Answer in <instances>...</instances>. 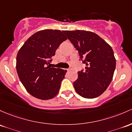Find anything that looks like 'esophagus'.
I'll use <instances>...</instances> for the list:
<instances>
[{
	"label": "esophagus",
	"mask_w": 132,
	"mask_h": 132,
	"mask_svg": "<svg viewBox=\"0 0 132 132\" xmlns=\"http://www.w3.org/2000/svg\"><path fill=\"white\" fill-rule=\"evenodd\" d=\"M71 71V69H67V71L68 72H69Z\"/></svg>",
	"instance_id": "1"
}]
</instances>
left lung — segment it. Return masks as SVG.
I'll use <instances>...</instances> for the list:
<instances>
[{
  "label": "left lung",
  "instance_id": "8db88e82",
  "mask_svg": "<svg viewBox=\"0 0 132 132\" xmlns=\"http://www.w3.org/2000/svg\"><path fill=\"white\" fill-rule=\"evenodd\" d=\"M78 51L86 70L79 71L73 82L75 90L85 98H95L108 87L113 79L116 59L112 48L105 40L91 31H63Z\"/></svg>",
  "mask_w": 132,
  "mask_h": 132
}]
</instances>
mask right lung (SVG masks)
I'll return each mask as SVG.
<instances>
[{"instance_id": "add662e5", "label": "right lung", "mask_w": 132, "mask_h": 132, "mask_svg": "<svg viewBox=\"0 0 132 132\" xmlns=\"http://www.w3.org/2000/svg\"><path fill=\"white\" fill-rule=\"evenodd\" d=\"M67 39L59 30H42L32 35L19 51L17 75L32 96L46 100L58 93L66 71L48 64L59 45Z\"/></svg>"}]
</instances>
